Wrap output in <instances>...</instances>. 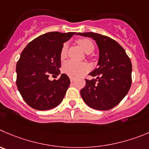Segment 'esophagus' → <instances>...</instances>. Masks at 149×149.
Here are the masks:
<instances>
[{
    "mask_svg": "<svg viewBox=\"0 0 149 149\" xmlns=\"http://www.w3.org/2000/svg\"><path fill=\"white\" fill-rule=\"evenodd\" d=\"M69 79H70V81L72 82V81H74V80L75 77H72V76H70V77H69Z\"/></svg>",
    "mask_w": 149,
    "mask_h": 149,
    "instance_id": "1",
    "label": "esophagus"
}]
</instances>
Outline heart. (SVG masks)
I'll return each instance as SVG.
<instances>
[{
	"label": "heart",
	"instance_id": "b5f03b06",
	"mask_svg": "<svg viewBox=\"0 0 149 149\" xmlns=\"http://www.w3.org/2000/svg\"><path fill=\"white\" fill-rule=\"evenodd\" d=\"M78 44L86 53H91L94 49V44L89 39H80ZM67 44L65 43L62 46L60 52L61 60L66 58L67 53ZM63 72L70 76H80L87 72L90 69V66L86 63H79L74 61H68L63 65Z\"/></svg>",
	"mask_w": 149,
	"mask_h": 149
}]
</instances>
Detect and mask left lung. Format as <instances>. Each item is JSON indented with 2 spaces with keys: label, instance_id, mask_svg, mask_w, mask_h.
Here are the masks:
<instances>
[{
  "label": "left lung",
  "instance_id": "1",
  "mask_svg": "<svg viewBox=\"0 0 149 149\" xmlns=\"http://www.w3.org/2000/svg\"><path fill=\"white\" fill-rule=\"evenodd\" d=\"M77 35L96 41L100 50L98 66L86 79L80 94L88 106L98 110H107L121 102L132 84V63L124 48L114 39L87 32Z\"/></svg>",
  "mask_w": 149,
  "mask_h": 149
}]
</instances>
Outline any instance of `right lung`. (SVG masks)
Wrapping results in <instances>:
<instances>
[{
    "label": "right lung",
    "mask_w": 149,
    "mask_h": 149,
    "mask_svg": "<svg viewBox=\"0 0 149 149\" xmlns=\"http://www.w3.org/2000/svg\"><path fill=\"white\" fill-rule=\"evenodd\" d=\"M75 32H49L31 41L21 52L17 63V88L25 102L32 108L47 110L57 107L70 85L66 74L58 80L50 75L61 73L60 52L63 43Z\"/></svg>",
    "instance_id": "1"
}]
</instances>
